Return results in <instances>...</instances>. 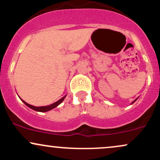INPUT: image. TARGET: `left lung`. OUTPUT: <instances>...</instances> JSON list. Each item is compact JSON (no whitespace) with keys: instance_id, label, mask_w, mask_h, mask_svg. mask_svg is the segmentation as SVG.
I'll list each match as a JSON object with an SVG mask.
<instances>
[{"instance_id":"left-lung-1","label":"left lung","mask_w":160,"mask_h":160,"mask_svg":"<svg viewBox=\"0 0 160 160\" xmlns=\"http://www.w3.org/2000/svg\"><path fill=\"white\" fill-rule=\"evenodd\" d=\"M134 102H135V101H134ZM134 102H132V103H134Z\"/></svg>"}]
</instances>
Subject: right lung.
I'll return each instance as SVG.
<instances>
[{
  "mask_svg": "<svg viewBox=\"0 0 160 160\" xmlns=\"http://www.w3.org/2000/svg\"><path fill=\"white\" fill-rule=\"evenodd\" d=\"M65 96H64L63 98H62L61 99H60V100H58V102H56V103H54V104H50V105H48V106H44V107H34V106H32V105H31V104H27L26 102H24L23 100H22V102L25 104H26L28 107L32 108V109L34 110V111H40V112H46V111H49V110H52V108H55L56 107H57V106H58V104H61L62 102H63V100H64V99H65Z\"/></svg>",
  "mask_w": 160,
  "mask_h": 160,
  "instance_id": "obj_1",
  "label": "right lung"
}]
</instances>
